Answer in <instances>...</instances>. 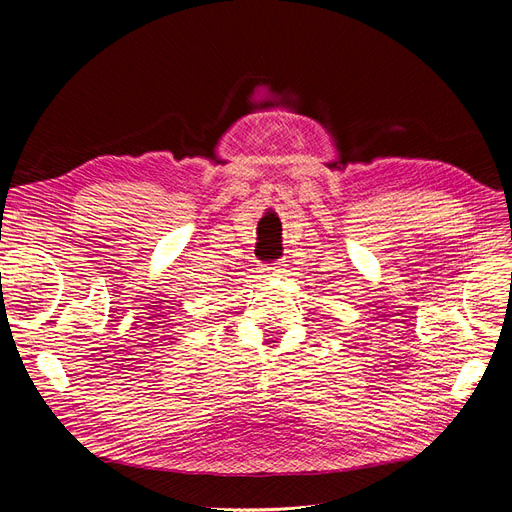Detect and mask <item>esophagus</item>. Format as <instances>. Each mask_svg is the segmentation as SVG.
Returning a JSON list of instances; mask_svg holds the SVG:
<instances>
[{
    "label": "esophagus",
    "mask_w": 512,
    "mask_h": 512,
    "mask_svg": "<svg viewBox=\"0 0 512 512\" xmlns=\"http://www.w3.org/2000/svg\"><path fill=\"white\" fill-rule=\"evenodd\" d=\"M265 274L267 276H280V270H278V267H265Z\"/></svg>",
    "instance_id": "1"
}]
</instances>
